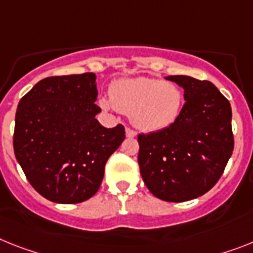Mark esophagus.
<instances>
[{
    "mask_svg": "<svg viewBox=\"0 0 253 253\" xmlns=\"http://www.w3.org/2000/svg\"><path fill=\"white\" fill-rule=\"evenodd\" d=\"M126 136L127 137H135L136 136V132H135L132 128H130V127H126Z\"/></svg>",
    "mask_w": 253,
    "mask_h": 253,
    "instance_id": "esophagus-1",
    "label": "esophagus"
}]
</instances>
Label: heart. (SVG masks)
<instances>
[{"label":"heart","instance_id":"b5f03b06","mask_svg":"<svg viewBox=\"0 0 253 253\" xmlns=\"http://www.w3.org/2000/svg\"><path fill=\"white\" fill-rule=\"evenodd\" d=\"M100 105L131 114L133 126L154 132L175 123L184 105V92L176 84L158 78H126L112 84L110 99H100Z\"/></svg>","mask_w":253,"mask_h":253}]
</instances>
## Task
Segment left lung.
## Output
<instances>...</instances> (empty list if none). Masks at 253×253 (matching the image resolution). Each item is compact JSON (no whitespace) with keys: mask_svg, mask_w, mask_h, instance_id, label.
Here are the masks:
<instances>
[{"mask_svg":"<svg viewBox=\"0 0 253 253\" xmlns=\"http://www.w3.org/2000/svg\"><path fill=\"white\" fill-rule=\"evenodd\" d=\"M166 80L184 88L185 104L171 126L140 133V173L154 197L185 202L213 188L234 149L231 107L210 81L189 76Z\"/></svg>","mask_w":253,"mask_h":253,"instance_id":"8db88e82","label":"left lung"}]
</instances>
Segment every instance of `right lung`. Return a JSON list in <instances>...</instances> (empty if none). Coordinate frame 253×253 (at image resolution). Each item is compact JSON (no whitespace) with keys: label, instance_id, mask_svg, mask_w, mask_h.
I'll return each instance as SVG.
<instances>
[{"label":"right lung","instance_id":"1","mask_svg":"<svg viewBox=\"0 0 253 253\" xmlns=\"http://www.w3.org/2000/svg\"><path fill=\"white\" fill-rule=\"evenodd\" d=\"M94 73L43 78L20 99L14 153L29 184L55 203L73 205L99 190L125 127H103Z\"/></svg>","mask_w":253,"mask_h":253}]
</instances>
